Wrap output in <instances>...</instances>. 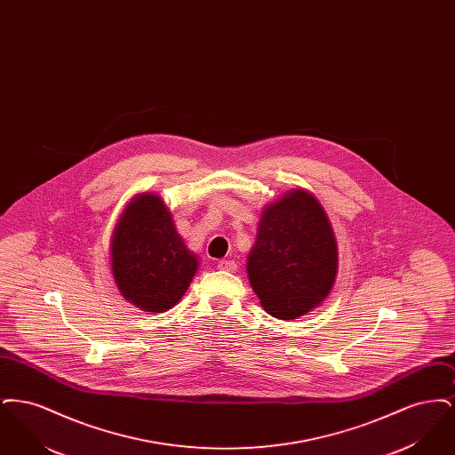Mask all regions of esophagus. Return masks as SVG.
<instances>
[{
	"mask_svg": "<svg viewBox=\"0 0 455 455\" xmlns=\"http://www.w3.org/2000/svg\"><path fill=\"white\" fill-rule=\"evenodd\" d=\"M218 269H221V271H230V273H234L235 269H237V262L234 259H223L218 262Z\"/></svg>",
	"mask_w": 455,
	"mask_h": 455,
	"instance_id": "34e87169",
	"label": "esophagus"
}]
</instances>
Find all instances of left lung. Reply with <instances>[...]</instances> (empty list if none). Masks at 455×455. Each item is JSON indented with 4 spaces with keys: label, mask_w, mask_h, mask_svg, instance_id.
Instances as JSON below:
<instances>
[{
    "label": "left lung",
    "mask_w": 455,
    "mask_h": 455,
    "mask_svg": "<svg viewBox=\"0 0 455 455\" xmlns=\"http://www.w3.org/2000/svg\"><path fill=\"white\" fill-rule=\"evenodd\" d=\"M338 271V247L319 201L293 191L260 215L247 275L264 310L297 319L324 300Z\"/></svg>",
    "instance_id": "left-lung-1"
}]
</instances>
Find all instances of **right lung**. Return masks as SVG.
I'll return each instance as SVG.
<instances>
[{
    "instance_id": "1",
    "label": "right lung",
    "mask_w": 455,
    "mask_h": 455,
    "mask_svg": "<svg viewBox=\"0 0 455 455\" xmlns=\"http://www.w3.org/2000/svg\"><path fill=\"white\" fill-rule=\"evenodd\" d=\"M110 247L119 291L147 312H164L179 302L197 269L195 254L184 245L158 196H138L131 203L116 225Z\"/></svg>"
}]
</instances>
